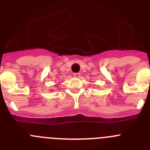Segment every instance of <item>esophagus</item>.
<instances>
[{
	"mask_svg": "<svg viewBox=\"0 0 150 150\" xmlns=\"http://www.w3.org/2000/svg\"><path fill=\"white\" fill-rule=\"evenodd\" d=\"M74 76L76 78H79V76H80V74H79V73H74Z\"/></svg>",
	"mask_w": 150,
	"mask_h": 150,
	"instance_id": "obj_1",
	"label": "esophagus"
}]
</instances>
